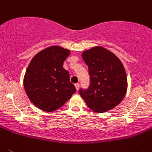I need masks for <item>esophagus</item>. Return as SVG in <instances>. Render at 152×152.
<instances>
[{
    "label": "esophagus",
    "mask_w": 152,
    "mask_h": 152,
    "mask_svg": "<svg viewBox=\"0 0 152 152\" xmlns=\"http://www.w3.org/2000/svg\"><path fill=\"white\" fill-rule=\"evenodd\" d=\"M75 87H76V91H78L79 88V83H76V84H75Z\"/></svg>",
    "instance_id": "obj_1"
}]
</instances>
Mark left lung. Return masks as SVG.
I'll list each match as a JSON object with an SVG mask.
<instances>
[{
  "instance_id": "left-lung-1",
  "label": "left lung",
  "mask_w": 152,
  "mask_h": 152,
  "mask_svg": "<svg viewBox=\"0 0 152 152\" xmlns=\"http://www.w3.org/2000/svg\"><path fill=\"white\" fill-rule=\"evenodd\" d=\"M88 67L90 85L79 94L91 110L104 113L119 104L127 90V77L122 62L115 54L101 46L82 54Z\"/></svg>"
}]
</instances>
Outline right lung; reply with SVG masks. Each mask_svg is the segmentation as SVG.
<instances>
[{
    "instance_id": "obj_1",
    "label": "right lung",
    "mask_w": 152,
    "mask_h": 152,
    "mask_svg": "<svg viewBox=\"0 0 152 152\" xmlns=\"http://www.w3.org/2000/svg\"><path fill=\"white\" fill-rule=\"evenodd\" d=\"M70 50L50 46L30 61L23 85L29 100L42 110L52 112L61 107L76 91L69 74L63 67Z\"/></svg>"
}]
</instances>
